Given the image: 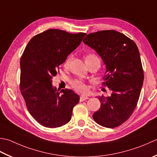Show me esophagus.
Here are the masks:
<instances>
[{"label":"esophagus","mask_w":157,"mask_h":157,"mask_svg":"<svg viewBox=\"0 0 157 157\" xmlns=\"http://www.w3.org/2000/svg\"><path fill=\"white\" fill-rule=\"evenodd\" d=\"M88 99V97L86 96H81L80 97V99H79V101H84L85 100H86Z\"/></svg>","instance_id":"esophagus-1"}]
</instances>
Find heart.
<instances>
[{"mask_svg":"<svg viewBox=\"0 0 157 157\" xmlns=\"http://www.w3.org/2000/svg\"><path fill=\"white\" fill-rule=\"evenodd\" d=\"M97 58L94 54H88L86 57V60L90 59V58ZM72 59V56L70 55L67 58V59L65 60L64 63V67H68L69 64H70L71 61ZM72 85L73 88L75 89H76L79 92H82V93H85V92L87 91V86H86L84 83H83L82 81L80 80H75L72 83Z\"/></svg>","mask_w":157,"mask_h":157,"instance_id":"heart-1","label":"heart"}]
</instances>
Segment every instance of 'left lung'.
Here are the masks:
<instances>
[{
	"instance_id": "left-lung-1",
	"label": "left lung",
	"mask_w": 157,
	"mask_h": 157,
	"mask_svg": "<svg viewBox=\"0 0 157 157\" xmlns=\"http://www.w3.org/2000/svg\"><path fill=\"white\" fill-rule=\"evenodd\" d=\"M83 41L103 60L106 67L103 84L112 90L110 97H98L101 107L93 113L94 121L107 128L118 127L136 109L142 88L139 50L133 40L113 30L90 33Z\"/></svg>"
}]
</instances>
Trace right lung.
<instances>
[{"label": "right lung", "instance_id": "1", "mask_svg": "<svg viewBox=\"0 0 157 157\" xmlns=\"http://www.w3.org/2000/svg\"><path fill=\"white\" fill-rule=\"evenodd\" d=\"M86 35L49 29L30 39L24 51L20 91L30 115L44 127H59L71 119L79 95L69 89L57 90L52 79Z\"/></svg>", "mask_w": 157, "mask_h": 157}]
</instances>
